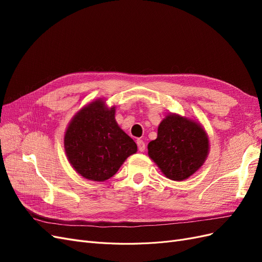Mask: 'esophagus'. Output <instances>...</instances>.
<instances>
[{
	"label": "esophagus",
	"mask_w": 262,
	"mask_h": 262,
	"mask_svg": "<svg viewBox=\"0 0 262 262\" xmlns=\"http://www.w3.org/2000/svg\"><path fill=\"white\" fill-rule=\"evenodd\" d=\"M137 144H138V148H139L140 152H144V150H145V143L143 142V140L138 139Z\"/></svg>",
	"instance_id": "esophagus-1"
}]
</instances>
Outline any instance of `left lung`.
Returning <instances> with one entry per match:
<instances>
[{"mask_svg":"<svg viewBox=\"0 0 262 262\" xmlns=\"http://www.w3.org/2000/svg\"><path fill=\"white\" fill-rule=\"evenodd\" d=\"M148 156L164 175L175 181L189 178L209 154V139L199 122L170 114L158 125L156 140L150 141Z\"/></svg>","mask_w":262,"mask_h":262,"instance_id":"8db88e82","label":"left lung"}]
</instances>
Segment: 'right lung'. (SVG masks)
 Masks as SVG:
<instances>
[{"label": "right lung", "mask_w": 262, "mask_h": 262, "mask_svg": "<svg viewBox=\"0 0 262 262\" xmlns=\"http://www.w3.org/2000/svg\"><path fill=\"white\" fill-rule=\"evenodd\" d=\"M115 107L97 99L78 112L66 131L64 148L72 167L84 178L105 181L112 178L138 146L120 129Z\"/></svg>", "instance_id": "obj_1"}]
</instances>
